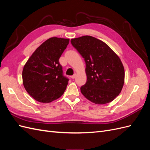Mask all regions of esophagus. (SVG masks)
Instances as JSON below:
<instances>
[{"label":"esophagus","mask_w":150,"mask_h":150,"mask_svg":"<svg viewBox=\"0 0 150 150\" xmlns=\"http://www.w3.org/2000/svg\"><path fill=\"white\" fill-rule=\"evenodd\" d=\"M76 74H74V75H72V76H71V79H74V78H76Z\"/></svg>","instance_id":"1"}]
</instances>
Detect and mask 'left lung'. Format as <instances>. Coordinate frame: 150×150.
<instances>
[{"mask_svg": "<svg viewBox=\"0 0 150 150\" xmlns=\"http://www.w3.org/2000/svg\"><path fill=\"white\" fill-rule=\"evenodd\" d=\"M71 42L86 62L87 81L81 87V93L98 104L114 100L121 93L125 80L120 57L106 44L92 36L72 39Z\"/></svg>", "mask_w": 150, "mask_h": 150, "instance_id": "1", "label": "left lung"}]
</instances>
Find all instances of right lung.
I'll list each match as a JSON object with an SVG mask.
<instances>
[{
  "label": "right lung",
  "instance_id": "obj_1",
  "mask_svg": "<svg viewBox=\"0 0 150 150\" xmlns=\"http://www.w3.org/2000/svg\"><path fill=\"white\" fill-rule=\"evenodd\" d=\"M69 39L51 38L35 50L22 71L25 90L35 100L46 103L60 98L69 79L63 74L59 59Z\"/></svg>",
  "mask_w": 150,
  "mask_h": 150
}]
</instances>
